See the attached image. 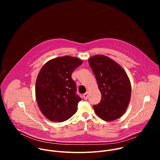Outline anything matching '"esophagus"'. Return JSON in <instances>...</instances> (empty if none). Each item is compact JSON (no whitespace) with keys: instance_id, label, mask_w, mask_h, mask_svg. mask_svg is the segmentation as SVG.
I'll use <instances>...</instances> for the list:
<instances>
[{"instance_id":"34e87169","label":"esophagus","mask_w":160,"mask_h":160,"mask_svg":"<svg viewBox=\"0 0 160 160\" xmlns=\"http://www.w3.org/2000/svg\"><path fill=\"white\" fill-rule=\"evenodd\" d=\"M83 99H84L85 100L87 99V98H88V93L86 92L85 94H84L83 95Z\"/></svg>"}]
</instances>
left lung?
<instances>
[{"label":"left lung","instance_id":"1","mask_svg":"<svg viewBox=\"0 0 160 160\" xmlns=\"http://www.w3.org/2000/svg\"><path fill=\"white\" fill-rule=\"evenodd\" d=\"M101 91L102 99L93 108L104 121L121 117L126 111L131 96L130 80L123 68L115 61L103 55L88 59Z\"/></svg>","mask_w":160,"mask_h":160}]
</instances>
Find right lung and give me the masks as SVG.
Instances as JSON below:
<instances>
[{
	"label": "right lung",
	"instance_id": "right-lung-1",
	"mask_svg": "<svg viewBox=\"0 0 160 160\" xmlns=\"http://www.w3.org/2000/svg\"><path fill=\"white\" fill-rule=\"evenodd\" d=\"M82 62L66 56L50 60L41 68L35 85L36 99L40 110L49 120L64 122L77 112L82 99L77 94L72 75Z\"/></svg>",
	"mask_w": 160,
	"mask_h": 160
}]
</instances>
